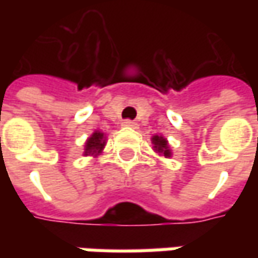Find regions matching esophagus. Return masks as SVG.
<instances>
[{"instance_id": "34e87169", "label": "esophagus", "mask_w": 258, "mask_h": 258, "mask_svg": "<svg viewBox=\"0 0 258 258\" xmlns=\"http://www.w3.org/2000/svg\"><path fill=\"white\" fill-rule=\"evenodd\" d=\"M123 126H126V127H132V129H136L138 127V123L136 122H134V120H123Z\"/></svg>"}]
</instances>
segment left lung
<instances>
[{
	"instance_id": "obj_1",
	"label": "left lung",
	"mask_w": 258,
	"mask_h": 258,
	"mask_svg": "<svg viewBox=\"0 0 258 258\" xmlns=\"http://www.w3.org/2000/svg\"><path fill=\"white\" fill-rule=\"evenodd\" d=\"M151 141H152V149L159 156H164V158H171L172 156L171 146H169L165 136H162V135H154Z\"/></svg>"
}]
</instances>
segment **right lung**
<instances>
[{
  "instance_id": "1",
  "label": "right lung",
  "mask_w": 258,
  "mask_h": 258,
  "mask_svg": "<svg viewBox=\"0 0 258 258\" xmlns=\"http://www.w3.org/2000/svg\"><path fill=\"white\" fill-rule=\"evenodd\" d=\"M104 146H106V135L102 131H94L93 134L90 135L86 139L85 144V156H97L103 152Z\"/></svg>"
}]
</instances>
